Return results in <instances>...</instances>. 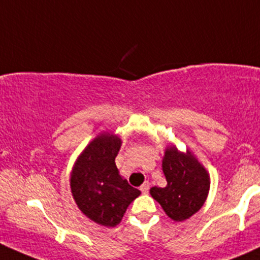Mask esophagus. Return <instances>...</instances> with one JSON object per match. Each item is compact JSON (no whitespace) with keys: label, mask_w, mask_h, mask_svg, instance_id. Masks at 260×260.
<instances>
[{"label":"esophagus","mask_w":260,"mask_h":260,"mask_svg":"<svg viewBox=\"0 0 260 260\" xmlns=\"http://www.w3.org/2000/svg\"><path fill=\"white\" fill-rule=\"evenodd\" d=\"M149 190V183L148 182H144L143 184L141 185V192L143 193V194H147Z\"/></svg>","instance_id":"obj_1"}]
</instances>
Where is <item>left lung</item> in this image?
<instances>
[{
	"label": "left lung",
	"instance_id": "left-lung-1",
	"mask_svg": "<svg viewBox=\"0 0 260 260\" xmlns=\"http://www.w3.org/2000/svg\"><path fill=\"white\" fill-rule=\"evenodd\" d=\"M162 169L167 185L152 187L149 193L171 219L183 222L206 203L210 188L209 173L189 149L180 152L174 144L167 146Z\"/></svg>",
	"mask_w": 260,
	"mask_h": 260
}]
</instances>
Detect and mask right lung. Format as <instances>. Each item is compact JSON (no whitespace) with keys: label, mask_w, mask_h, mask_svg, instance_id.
<instances>
[{"label":"right lung","mask_w":260,"mask_h":260,"mask_svg":"<svg viewBox=\"0 0 260 260\" xmlns=\"http://www.w3.org/2000/svg\"><path fill=\"white\" fill-rule=\"evenodd\" d=\"M121 146V137L113 132L100 133L78 155L70 177L71 193L81 212L108 228L121 223L128 206L141 194L123 179L114 162Z\"/></svg>","instance_id":"obj_1"}]
</instances>
